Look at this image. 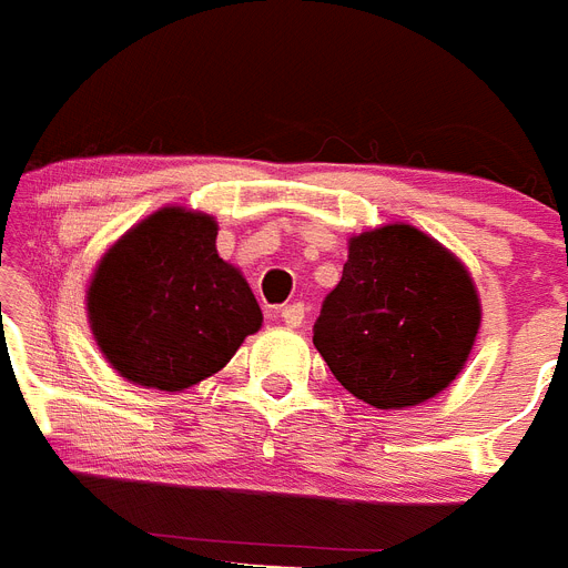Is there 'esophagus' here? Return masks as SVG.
<instances>
[{
    "instance_id": "34e87169",
    "label": "esophagus",
    "mask_w": 568,
    "mask_h": 568,
    "mask_svg": "<svg viewBox=\"0 0 568 568\" xmlns=\"http://www.w3.org/2000/svg\"><path fill=\"white\" fill-rule=\"evenodd\" d=\"M304 313H307V310H304V304H287V307L281 310V321H284L290 329H295L304 324Z\"/></svg>"
}]
</instances>
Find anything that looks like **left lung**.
Returning a JSON list of instances; mask_svg holds the SVG:
<instances>
[{"instance_id":"left-lung-1","label":"left lung","mask_w":568,"mask_h":568,"mask_svg":"<svg viewBox=\"0 0 568 568\" xmlns=\"http://www.w3.org/2000/svg\"><path fill=\"white\" fill-rule=\"evenodd\" d=\"M313 344L338 384L375 409H406L464 373L480 295L464 261L413 224L349 235Z\"/></svg>"}]
</instances>
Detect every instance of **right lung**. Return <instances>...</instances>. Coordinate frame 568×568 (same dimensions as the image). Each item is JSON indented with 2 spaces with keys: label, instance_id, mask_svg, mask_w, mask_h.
<instances>
[{
  "label": "right lung",
  "instance_id": "1",
  "mask_svg": "<svg viewBox=\"0 0 568 568\" xmlns=\"http://www.w3.org/2000/svg\"><path fill=\"white\" fill-rule=\"evenodd\" d=\"M213 215L162 207L115 239L90 275V333L130 384L184 393L261 329L247 278L215 250Z\"/></svg>",
  "mask_w": 568,
  "mask_h": 568
}]
</instances>
